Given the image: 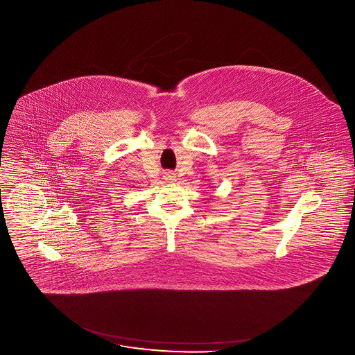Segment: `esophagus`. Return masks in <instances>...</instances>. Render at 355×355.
<instances>
[{
	"instance_id": "esophagus-1",
	"label": "esophagus",
	"mask_w": 355,
	"mask_h": 355,
	"mask_svg": "<svg viewBox=\"0 0 355 355\" xmlns=\"http://www.w3.org/2000/svg\"><path fill=\"white\" fill-rule=\"evenodd\" d=\"M165 180H168L169 182H173V181H175V177H174L171 173H169V174L165 177Z\"/></svg>"
}]
</instances>
